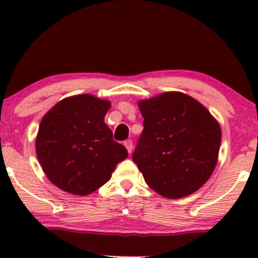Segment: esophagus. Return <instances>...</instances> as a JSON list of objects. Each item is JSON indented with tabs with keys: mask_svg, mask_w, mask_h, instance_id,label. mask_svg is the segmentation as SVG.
I'll return each mask as SVG.
<instances>
[{
	"mask_svg": "<svg viewBox=\"0 0 258 258\" xmlns=\"http://www.w3.org/2000/svg\"><path fill=\"white\" fill-rule=\"evenodd\" d=\"M123 145H124V147L127 148V151H128V153H131L132 148H134V144H132L131 140H126V141L123 142Z\"/></svg>",
	"mask_w": 258,
	"mask_h": 258,
	"instance_id": "34e87169",
	"label": "esophagus"
}]
</instances>
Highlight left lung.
Segmentation results:
<instances>
[{
  "instance_id": "8db88e82",
  "label": "left lung",
  "mask_w": 258,
  "mask_h": 258,
  "mask_svg": "<svg viewBox=\"0 0 258 258\" xmlns=\"http://www.w3.org/2000/svg\"><path fill=\"white\" fill-rule=\"evenodd\" d=\"M144 131L132 155L146 183L181 199L204 186L216 167L221 128L207 108L181 92L141 101Z\"/></svg>"
}]
</instances>
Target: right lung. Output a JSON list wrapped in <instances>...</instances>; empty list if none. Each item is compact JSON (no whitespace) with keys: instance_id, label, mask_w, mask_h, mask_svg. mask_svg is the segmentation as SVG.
I'll return each mask as SVG.
<instances>
[{"instance_id":"obj_1","label":"right lung","mask_w":258,"mask_h":258,"mask_svg":"<svg viewBox=\"0 0 258 258\" xmlns=\"http://www.w3.org/2000/svg\"><path fill=\"white\" fill-rule=\"evenodd\" d=\"M110 107L108 101L79 95L62 100L43 116L36 153L54 186L80 196L90 195L127 157L124 146L113 141L103 121Z\"/></svg>"}]
</instances>
